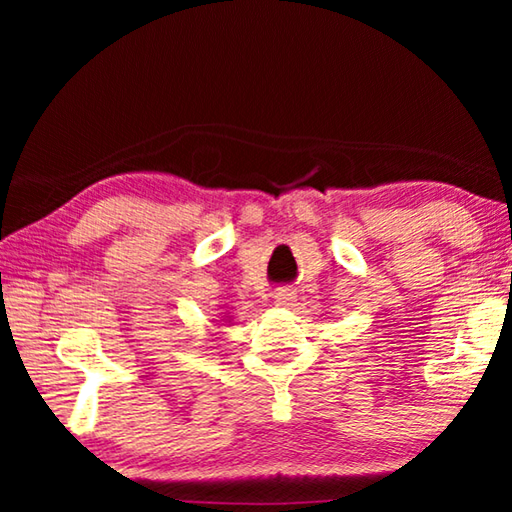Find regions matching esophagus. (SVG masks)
Returning <instances> with one entry per match:
<instances>
[{
	"label": "esophagus",
	"instance_id": "obj_1",
	"mask_svg": "<svg viewBox=\"0 0 512 512\" xmlns=\"http://www.w3.org/2000/svg\"><path fill=\"white\" fill-rule=\"evenodd\" d=\"M273 300H275V305H277V307H284V309H287V307H291V305H293V302H296V291H293V289H287V287H284V289H277V291H275V296H273Z\"/></svg>",
	"mask_w": 512,
	"mask_h": 512
}]
</instances>
